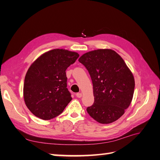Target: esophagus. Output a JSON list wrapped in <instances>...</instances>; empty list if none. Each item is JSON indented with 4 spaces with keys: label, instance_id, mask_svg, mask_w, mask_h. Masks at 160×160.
Listing matches in <instances>:
<instances>
[{
    "label": "esophagus",
    "instance_id": "34e87169",
    "mask_svg": "<svg viewBox=\"0 0 160 160\" xmlns=\"http://www.w3.org/2000/svg\"><path fill=\"white\" fill-rule=\"evenodd\" d=\"M76 96H77V98H81V97H82V93H77L76 94Z\"/></svg>",
    "mask_w": 160,
    "mask_h": 160
}]
</instances>
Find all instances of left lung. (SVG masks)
Returning a JSON list of instances; mask_svg holds the SVG:
<instances>
[{"label":"left lung","mask_w":160,"mask_h":160,"mask_svg":"<svg viewBox=\"0 0 160 160\" xmlns=\"http://www.w3.org/2000/svg\"><path fill=\"white\" fill-rule=\"evenodd\" d=\"M79 61L88 69L93 83L94 103L87 108L88 113L100 123L115 122L133 99L135 80L132 71L111 49L86 52Z\"/></svg>","instance_id":"1"}]
</instances>
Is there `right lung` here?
<instances>
[{
  "instance_id": "obj_1",
  "label": "right lung",
  "mask_w": 160,
  "mask_h": 160,
  "mask_svg": "<svg viewBox=\"0 0 160 160\" xmlns=\"http://www.w3.org/2000/svg\"><path fill=\"white\" fill-rule=\"evenodd\" d=\"M79 55L65 49H52L34 61L25 75L23 97L36 117L49 120L60 115L72 99L67 88L65 71Z\"/></svg>"
}]
</instances>
